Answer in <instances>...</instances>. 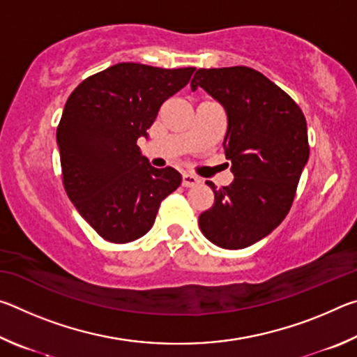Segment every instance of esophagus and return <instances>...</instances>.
I'll use <instances>...</instances> for the list:
<instances>
[{
    "mask_svg": "<svg viewBox=\"0 0 357 357\" xmlns=\"http://www.w3.org/2000/svg\"><path fill=\"white\" fill-rule=\"evenodd\" d=\"M197 184H200V179H198L197 176H193V174H190V173L183 174V185L184 187H193Z\"/></svg>",
    "mask_w": 357,
    "mask_h": 357,
    "instance_id": "obj_1",
    "label": "esophagus"
}]
</instances>
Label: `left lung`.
Segmentation results:
<instances>
[{"label": "left lung", "instance_id": "obj_1", "mask_svg": "<svg viewBox=\"0 0 357 357\" xmlns=\"http://www.w3.org/2000/svg\"><path fill=\"white\" fill-rule=\"evenodd\" d=\"M200 86L227 113L223 149L233 183L214 192L213 208L198 217L202 233L222 249H244L268 236L291 208L301 173L309 160L304 113L258 70L236 66L198 69Z\"/></svg>", "mask_w": 357, "mask_h": 357}]
</instances>
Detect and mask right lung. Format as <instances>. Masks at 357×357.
Here are the masks:
<instances>
[{
  "instance_id": "right-lung-1",
  "label": "right lung",
  "mask_w": 357,
  "mask_h": 357,
  "mask_svg": "<svg viewBox=\"0 0 357 357\" xmlns=\"http://www.w3.org/2000/svg\"><path fill=\"white\" fill-rule=\"evenodd\" d=\"M193 70L119 63L83 80L66 102L56 129L64 189L105 241L146 234L162 200L181 185L174 168L151 167L137 140L148 138L160 105Z\"/></svg>"
}]
</instances>
